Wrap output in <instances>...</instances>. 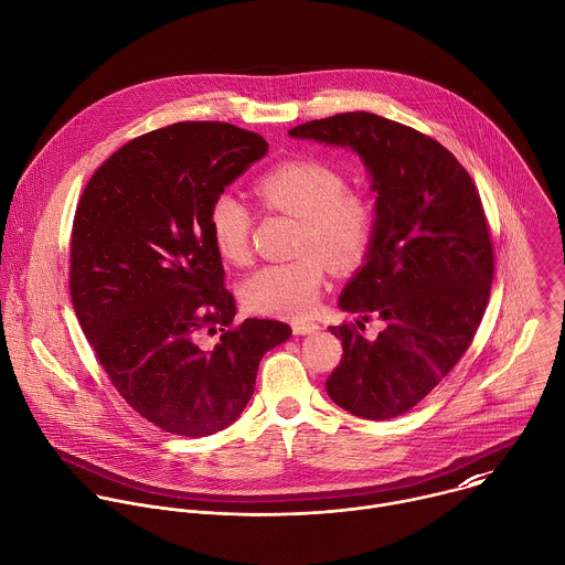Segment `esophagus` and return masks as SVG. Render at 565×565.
<instances>
[{
  "label": "esophagus",
  "instance_id": "34e87169",
  "mask_svg": "<svg viewBox=\"0 0 565 565\" xmlns=\"http://www.w3.org/2000/svg\"><path fill=\"white\" fill-rule=\"evenodd\" d=\"M319 327L312 324V321H292V333L295 335H310L315 333Z\"/></svg>",
  "mask_w": 565,
  "mask_h": 565
}]
</instances>
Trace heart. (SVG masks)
I'll return each instance as SVG.
<instances>
[{"label": "heart", "instance_id": "b5f03b06", "mask_svg": "<svg viewBox=\"0 0 565 565\" xmlns=\"http://www.w3.org/2000/svg\"><path fill=\"white\" fill-rule=\"evenodd\" d=\"M262 203L301 221L297 234L299 257L255 270L241 295L262 315L308 317L327 281L329 262L353 268L371 246L375 214L369 199L347 188L344 174L315 158L286 160L259 177L255 185ZM207 230L216 253L236 266L250 262V207L232 192L212 199Z\"/></svg>", "mask_w": 565, "mask_h": 565}]
</instances>
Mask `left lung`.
Returning <instances> with one entry per match:
<instances>
[{
    "label": "left lung",
    "instance_id": "left-lung-1",
    "mask_svg": "<svg viewBox=\"0 0 565 565\" xmlns=\"http://www.w3.org/2000/svg\"><path fill=\"white\" fill-rule=\"evenodd\" d=\"M290 136L358 151L377 194L366 264L340 308L384 331L369 342L362 321L331 327L344 353L327 393L366 420L407 414L458 364L488 308L494 250L478 190L438 140L375 114L310 120Z\"/></svg>",
    "mask_w": 565,
    "mask_h": 565
}]
</instances>
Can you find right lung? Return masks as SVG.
<instances>
[{"mask_svg":"<svg viewBox=\"0 0 565 565\" xmlns=\"http://www.w3.org/2000/svg\"><path fill=\"white\" fill-rule=\"evenodd\" d=\"M268 151L227 122H177L114 151L89 179L71 230L73 310L127 405L163 431L201 438L232 425L275 319L234 321L210 203ZM205 334H218L214 348Z\"/></svg>","mask_w":565,"mask_h":565,"instance_id":"right-lung-1","label":"right lung"}]
</instances>
